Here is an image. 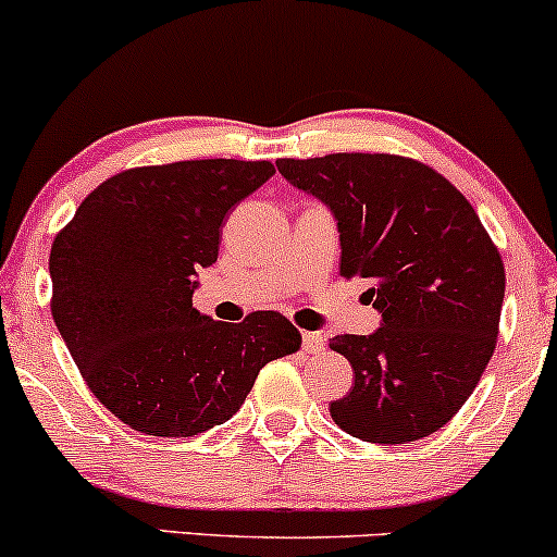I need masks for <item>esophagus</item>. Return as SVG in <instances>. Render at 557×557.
<instances>
[{"label":"esophagus","mask_w":557,"mask_h":557,"mask_svg":"<svg viewBox=\"0 0 557 557\" xmlns=\"http://www.w3.org/2000/svg\"><path fill=\"white\" fill-rule=\"evenodd\" d=\"M324 341L322 332H304V350L306 354H324Z\"/></svg>","instance_id":"obj_1"}]
</instances>
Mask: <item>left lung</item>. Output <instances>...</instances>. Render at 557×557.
<instances>
[{"label":"left lung","mask_w":557,"mask_h":557,"mask_svg":"<svg viewBox=\"0 0 557 557\" xmlns=\"http://www.w3.org/2000/svg\"><path fill=\"white\" fill-rule=\"evenodd\" d=\"M296 188L322 198L341 230V274L380 309L374 335H337L354 389L332 421L363 443L437 432L474 393L495 354L505 267L474 207L430 164L398 154L280 159Z\"/></svg>","instance_id":"8db88e82"}]
</instances>
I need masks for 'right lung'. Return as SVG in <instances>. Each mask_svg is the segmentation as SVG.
<instances>
[{
  "mask_svg": "<svg viewBox=\"0 0 557 557\" xmlns=\"http://www.w3.org/2000/svg\"><path fill=\"white\" fill-rule=\"evenodd\" d=\"M274 164L188 159L123 170L83 198L49 253L52 317L91 393L123 424L194 437L243 406L264 363L296 354L277 311L216 322L194 309L230 209Z\"/></svg>",
  "mask_w": 557,
  "mask_h": 557,
  "instance_id": "right-lung-1",
  "label": "right lung"
}]
</instances>
